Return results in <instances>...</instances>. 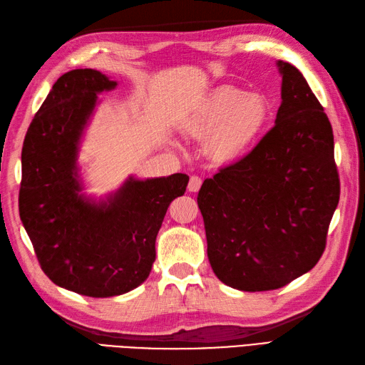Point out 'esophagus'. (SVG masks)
Listing matches in <instances>:
<instances>
[{"label": "esophagus", "instance_id": "1", "mask_svg": "<svg viewBox=\"0 0 365 365\" xmlns=\"http://www.w3.org/2000/svg\"><path fill=\"white\" fill-rule=\"evenodd\" d=\"M202 184V180L200 178V176H190V181H189V185H187V189H189V192H198L200 187Z\"/></svg>", "mask_w": 365, "mask_h": 365}]
</instances>
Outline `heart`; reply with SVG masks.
Segmentation results:
<instances>
[{
  "label": "heart",
  "mask_w": 365,
  "mask_h": 365,
  "mask_svg": "<svg viewBox=\"0 0 365 365\" xmlns=\"http://www.w3.org/2000/svg\"><path fill=\"white\" fill-rule=\"evenodd\" d=\"M270 120V106L262 95L221 86L210 93L196 116L193 132L209 138L216 156L235 158L259 140Z\"/></svg>",
  "instance_id": "heart-1"
}]
</instances>
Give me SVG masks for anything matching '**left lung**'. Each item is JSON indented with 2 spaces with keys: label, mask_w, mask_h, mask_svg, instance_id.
Here are the masks:
<instances>
[{
  "label": "left lung",
  "mask_w": 365,
  "mask_h": 365,
  "mask_svg": "<svg viewBox=\"0 0 365 365\" xmlns=\"http://www.w3.org/2000/svg\"><path fill=\"white\" fill-rule=\"evenodd\" d=\"M278 67L282 103L274 125L198 193L212 269L244 292L281 289L312 270L339 202L329 118L298 68Z\"/></svg>",
  "instance_id": "1"
}]
</instances>
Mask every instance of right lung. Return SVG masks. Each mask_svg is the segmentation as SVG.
<instances>
[{"instance_id":"obj_1","label":"right lung","mask_w":365,"mask_h":365,"mask_svg":"<svg viewBox=\"0 0 365 365\" xmlns=\"http://www.w3.org/2000/svg\"><path fill=\"white\" fill-rule=\"evenodd\" d=\"M116 83L93 68L56 80L29 125L19 185V218L48 279L92 298L116 297L143 284L155 261V241L170 202L189 176L129 178L109 202L83 198L78 143L98 93Z\"/></svg>"}]
</instances>
